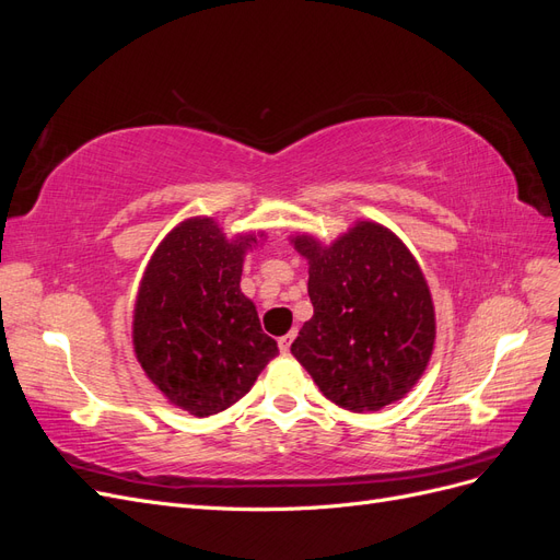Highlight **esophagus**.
Segmentation results:
<instances>
[{"label": "esophagus", "instance_id": "1", "mask_svg": "<svg viewBox=\"0 0 560 560\" xmlns=\"http://www.w3.org/2000/svg\"><path fill=\"white\" fill-rule=\"evenodd\" d=\"M294 336H296V331L292 329L290 334H284V336H280V338H278V346H280V350H282V352H290L292 341H294Z\"/></svg>", "mask_w": 560, "mask_h": 560}]
</instances>
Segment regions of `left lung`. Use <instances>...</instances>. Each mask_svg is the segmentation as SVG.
Returning a JSON list of instances; mask_svg holds the SVG:
<instances>
[{"mask_svg":"<svg viewBox=\"0 0 560 560\" xmlns=\"http://www.w3.org/2000/svg\"><path fill=\"white\" fill-rule=\"evenodd\" d=\"M308 259L313 317L292 354L319 393L352 413L378 411L418 383L434 348L425 276L397 235L358 222L331 245L292 238Z\"/></svg>","mask_w":560,"mask_h":560,"instance_id":"left-lung-1","label":"left lung"}]
</instances>
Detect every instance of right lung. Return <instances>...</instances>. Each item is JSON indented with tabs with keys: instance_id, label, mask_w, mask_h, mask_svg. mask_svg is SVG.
<instances>
[{
	"instance_id": "obj_1",
	"label": "right lung",
	"mask_w": 560,
	"mask_h": 560,
	"mask_svg": "<svg viewBox=\"0 0 560 560\" xmlns=\"http://www.w3.org/2000/svg\"><path fill=\"white\" fill-rule=\"evenodd\" d=\"M252 245L254 233L229 241L214 219H186L156 247L140 282L135 354L165 399L198 418L245 397L278 354L241 292Z\"/></svg>"
}]
</instances>
